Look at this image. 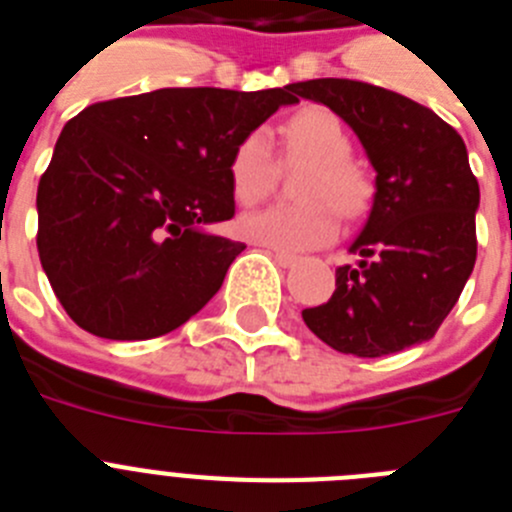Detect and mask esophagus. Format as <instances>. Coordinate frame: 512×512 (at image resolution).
I'll use <instances>...</instances> for the list:
<instances>
[{
	"mask_svg": "<svg viewBox=\"0 0 512 512\" xmlns=\"http://www.w3.org/2000/svg\"><path fill=\"white\" fill-rule=\"evenodd\" d=\"M271 259L277 261L279 266H284V269H289V266H295L297 261H300V256H295V253H284V251H271Z\"/></svg>",
	"mask_w": 512,
	"mask_h": 512,
	"instance_id": "obj_1",
	"label": "esophagus"
}]
</instances>
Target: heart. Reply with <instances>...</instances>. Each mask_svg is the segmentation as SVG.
Wrapping results in <instances>:
<instances>
[{
    "label": "heart",
    "mask_w": 512,
    "mask_h": 512,
    "mask_svg": "<svg viewBox=\"0 0 512 512\" xmlns=\"http://www.w3.org/2000/svg\"><path fill=\"white\" fill-rule=\"evenodd\" d=\"M284 164H305L295 184L297 205L248 212L238 220L243 238L284 253L323 248L338 238V213L354 217L369 200V182L351 164V140L341 120L323 107H307L279 130ZM230 189L241 205H256L271 192L277 161L266 130H251L230 153Z\"/></svg>",
    "instance_id": "b5f03b06"
}]
</instances>
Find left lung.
Masks as SVG:
<instances>
[{
  "label": "left lung",
  "mask_w": 512,
  "mask_h": 512,
  "mask_svg": "<svg viewBox=\"0 0 512 512\" xmlns=\"http://www.w3.org/2000/svg\"><path fill=\"white\" fill-rule=\"evenodd\" d=\"M359 135L377 171L364 230L338 266L336 292L302 310L307 328L341 354L377 359L436 336L477 261V176L461 135L433 110L354 79L292 84Z\"/></svg>",
  "instance_id": "obj_1"
}]
</instances>
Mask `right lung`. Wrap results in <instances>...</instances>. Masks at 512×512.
<instances>
[{"instance_id": "add662e5", "label": "right lung", "mask_w": 512, "mask_h": 512, "mask_svg": "<svg viewBox=\"0 0 512 512\" xmlns=\"http://www.w3.org/2000/svg\"><path fill=\"white\" fill-rule=\"evenodd\" d=\"M264 92L156 89L71 117L38 184V253L79 328L146 341L212 300L246 243L200 230L235 215L230 153L295 104Z\"/></svg>"}]
</instances>
